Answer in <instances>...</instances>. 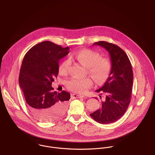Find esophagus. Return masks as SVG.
Masks as SVG:
<instances>
[{"label":"esophagus","instance_id":"obj_1","mask_svg":"<svg viewBox=\"0 0 155 155\" xmlns=\"http://www.w3.org/2000/svg\"><path fill=\"white\" fill-rule=\"evenodd\" d=\"M73 97L74 98H86V97L84 95H77V94H73Z\"/></svg>","mask_w":155,"mask_h":155}]
</instances>
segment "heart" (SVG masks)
I'll list each match as a JSON object with an SVG mask.
<instances>
[{
	"label": "heart",
	"instance_id": "obj_1",
	"mask_svg": "<svg viewBox=\"0 0 155 155\" xmlns=\"http://www.w3.org/2000/svg\"><path fill=\"white\" fill-rule=\"evenodd\" d=\"M78 60L87 68L88 73L98 83L104 82L108 78L111 71V63L107 58L100 57L98 53L89 49H83L71 57ZM71 61L66 60L59 66V71L63 74L68 73ZM93 84L92 79L89 77L84 78H73L68 82L67 86L71 91L84 94Z\"/></svg>",
	"mask_w": 155,
	"mask_h": 155
}]
</instances>
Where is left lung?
Masks as SVG:
<instances>
[{
	"mask_svg": "<svg viewBox=\"0 0 155 155\" xmlns=\"http://www.w3.org/2000/svg\"><path fill=\"white\" fill-rule=\"evenodd\" d=\"M93 45L104 48L109 53L111 63L109 77L96 91L102 92L105 97L101 101V108L90 114L97 122L106 124L116 121L126 113L131 101L133 73L130 61L120 47L106 41L95 42Z\"/></svg>",
	"mask_w": 155,
	"mask_h": 155,
	"instance_id": "8db88e82",
	"label": "left lung"
}]
</instances>
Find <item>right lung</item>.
<instances>
[{
    "mask_svg": "<svg viewBox=\"0 0 155 155\" xmlns=\"http://www.w3.org/2000/svg\"><path fill=\"white\" fill-rule=\"evenodd\" d=\"M69 51V47L45 41L33 46L24 57L19 83L28 109L39 120L54 121L66 113L71 94L52 91L51 84L58 73L59 60Z\"/></svg>",
    "mask_w": 155,
    "mask_h": 155,
    "instance_id": "obj_1",
    "label": "right lung"
}]
</instances>
